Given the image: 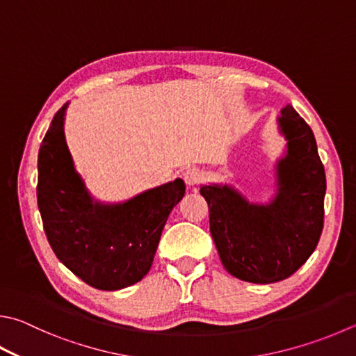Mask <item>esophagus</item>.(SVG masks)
I'll use <instances>...</instances> for the list:
<instances>
[{"label":"esophagus","instance_id":"34e87169","mask_svg":"<svg viewBox=\"0 0 356 356\" xmlns=\"http://www.w3.org/2000/svg\"><path fill=\"white\" fill-rule=\"evenodd\" d=\"M184 179H185L186 185L195 186V185H197V184L202 182V179H204V172L200 171L199 168L193 166V168H188V170H186V171L184 172Z\"/></svg>","mask_w":356,"mask_h":356}]
</instances>
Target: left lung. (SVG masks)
<instances>
[{"instance_id":"obj_1","label":"left lung","mask_w":356,"mask_h":356,"mask_svg":"<svg viewBox=\"0 0 356 356\" xmlns=\"http://www.w3.org/2000/svg\"><path fill=\"white\" fill-rule=\"evenodd\" d=\"M285 157L277 161V195L250 204L229 185H204L210 232L224 268L250 283L288 279L313 254L324 229L325 171L314 135L293 106L282 108Z\"/></svg>"}]
</instances>
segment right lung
Masks as SVG:
<instances>
[{
  "mask_svg": "<svg viewBox=\"0 0 356 356\" xmlns=\"http://www.w3.org/2000/svg\"><path fill=\"white\" fill-rule=\"evenodd\" d=\"M54 115L38 149L37 202L56 257L87 285L115 291L149 273L171 210L185 195L182 179L147 190L122 204L90 196L68 151L63 120Z\"/></svg>",
  "mask_w": 356,
  "mask_h": 356,
  "instance_id": "add662e5",
  "label": "right lung"
}]
</instances>
